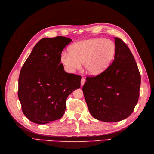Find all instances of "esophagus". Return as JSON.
Wrapping results in <instances>:
<instances>
[{"instance_id": "1", "label": "esophagus", "mask_w": 154, "mask_h": 154, "mask_svg": "<svg viewBox=\"0 0 154 154\" xmlns=\"http://www.w3.org/2000/svg\"><path fill=\"white\" fill-rule=\"evenodd\" d=\"M85 83V79L84 78H82V79H81V86H83Z\"/></svg>"}]
</instances>
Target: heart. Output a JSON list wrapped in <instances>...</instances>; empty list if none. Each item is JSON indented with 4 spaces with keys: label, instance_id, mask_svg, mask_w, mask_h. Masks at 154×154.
Returning a JSON list of instances; mask_svg holds the SVG:
<instances>
[{
    "label": "heart",
    "instance_id": "obj_1",
    "mask_svg": "<svg viewBox=\"0 0 154 154\" xmlns=\"http://www.w3.org/2000/svg\"><path fill=\"white\" fill-rule=\"evenodd\" d=\"M69 53H64L60 61L69 72H72L84 64L86 71L97 76L105 72L112 63L115 55V45L109 39L91 38L72 44Z\"/></svg>",
    "mask_w": 154,
    "mask_h": 154
}]
</instances>
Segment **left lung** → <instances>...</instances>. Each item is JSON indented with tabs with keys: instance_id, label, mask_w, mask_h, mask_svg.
<instances>
[{
	"instance_id": "left-lung-1",
	"label": "left lung",
	"mask_w": 154,
	"mask_h": 154,
	"mask_svg": "<svg viewBox=\"0 0 154 154\" xmlns=\"http://www.w3.org/2000/svg\"><path fill=\"white\" fill-rule=\"evenodd\" d=\"M115 55L108 68L87 77L83 91L90 114L105 122L129 116L137 105L141 78L133 54L122 39L115 38Z\"/></svg>"
}]
</instances>
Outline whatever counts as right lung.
<instances>
[{"instance_id": "right-lung-1", "label": "right lung", "mask_w": 154, "mask_h": 154, "mask_svg": "<svg viewBox=\"0 0 154 154\" xmlns=\"http://www.w3.org/2000/svg\"><path fill=\"white\" fill-rule=\"evenodd\" d=\"M71 41L63 36L41 39L20 70L18 97L23 113L33 123L61 119L68 97L79 88L82 77L65 72L60 64L62 51Z\"/></svg>"}]
</instances>
